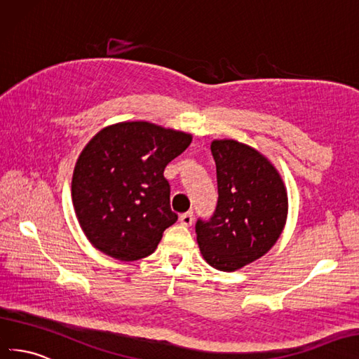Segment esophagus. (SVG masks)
<instances>
[{
    "instance_id": "esophagus-1",
    "label": "esophagus",
    "mask_w": 359,
    "mask_h": 359,
    "mask_svg": "<svg viewBox=\"0 0 359 359\" xmlns=\"http://www.w3.org/2000/svg\"><path fill=\"white\" fill-rule=\"evenodd\" d=\"M179 221H180V224H183V225H192V222H194L192 212H185V213H182L180 217H179Z\"/></svg>"
}]
</instances>
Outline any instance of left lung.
Wrapping results in <instances>:
<instances>
[{
    "label": "left lung",
    "instance_id": "left-lung-1",
    "mask_svg": "<svg viewBox=\"0 0 359 359\" xmlns=\"http://www.w3.org/2000/svg\"><path fill=\"white\" fill-rule=\"evenodd\" d=\"M218 203L209 221L196 224L203 259L233 272L268 252L287 219V191L280 172L255 149L234 140H213Z\"/></svg>",
    "mask_w": 359,
    "mask_h": 359
}]
</instances>
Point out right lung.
<instances>
[{"mask_svg":"<svg viewBox=\"0 0 359 359\" xmlns=\"http://www.w3.org/2000/svg\"><path fill=\"white\" fill-rule=\"evenodd\" d=\"M191 141V134L149 121L116 123L88 141L74 170L72 201L95 248L125 262L156 250L177 221L163 170Z\"/></svg>","mask_w":359,"mask_h":359,"instance_id":"right-lung-1","label":"right lung"}]
</instances>
